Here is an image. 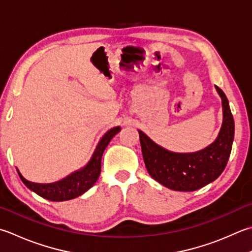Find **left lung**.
Here are the masks:
<instances>
[{
    "label": "left lung",
    "mask_w": 252,
    "mask_h": 252,
    "mask_svg": "<svg viewBox=\"0 0 252 252\" xmlns=\"http://www.w3.org/2000/svg\"><path fill=\"white\" fill-rule=\"evenodd\" d=\"M221 98L223 125L216 140L204 150L174 153L153 142L139 130L146 169L153 179L176 191H195L218 179L227 164L234 141L235 125L227 97L215 86Z\"/></svg>",
    "instance_id": "obj_1"
}]
</instances>
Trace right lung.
Wrapping results in <instances>:
<instances>
[{
	"label": "right lung",
	"instance_id": "right-lung-1",
	"mask_svg": "<svg viewBox=\"0 0 252 252\" xmlns=\"http://www.w3.org/2000/svg\"><path fill=\"white\" fill-rule=\"evenodd\" d=\"M120 130V126H116L108 131L101 137L99 143H98L96 150L94 152L88 164L81 170L73 172V174L60 181L53 182V184H36V182H32L25 179L17 169L18 175L27 188L44 199L56 202L75 199L77 196L85 193L88 189H91L95 185L97 179L99 178L103 151L106 150L107 145L109 144L112 137L117 133H119Z\"/></svg>",
	"mask_w": 252,
	"mask_h": 252
}]
</instances>
